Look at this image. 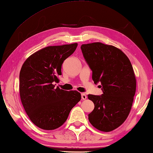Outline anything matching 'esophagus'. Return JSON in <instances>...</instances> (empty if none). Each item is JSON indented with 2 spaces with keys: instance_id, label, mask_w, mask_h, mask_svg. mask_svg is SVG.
<instances>
[{
  "instance_id": "esophagus-1",
  "label": "esophagus",
  "mask_w": 153,
  "mask_h": 153,
  "mask_svg": "<svg viewBox=\"0 0 153 153\" xmlns=\"http://www.w3.org/2000/svg\"><path fill=\"white\" fill-rule=\"evenodd\" d=\"M81 97H82V100H86V98H87L86 95L84 93H82V94H81Z\"/></svg>"
}]
</instances>
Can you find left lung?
<instances>
[{"instance_id":"8db88e82","label":"left lung","mask_w":153,"mask_h":153,"mask_svg":"<svg viewBox=\"0 0 153 153\" xmlns=\"http://www.w3.org/2000/svg\"><path fill=\"white\" fill-rule=\"evenodd\" d=\"M81 49L92 71L93 81L101 83L103 92L88 95L94 104L89 121L98 130L111 131L126 121L132 106L136 89L132 65L128 56L113 46L94 42L82 45Z\"/></svg>"}]
</instances>
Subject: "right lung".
<instances>
[{
    "label": "right lung",
    "instance_id": "1",
    "mask_svg": "<svg viewBox=\"0 0 153 153\" xmlns=\"http://www.w3.org/2000/svg\"><path fill=\"white\" fill-rule=\"evenodd\" d=\"M77 43L51 46L30 56L19 74V94L30 120L41 129L52 130L65 122L75 105L81 100L76 90L55 87L63 61L74 53Z\"/></svg>",
    "mask_w": 153,
    "mask_h": 153
}]
</instances>
